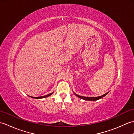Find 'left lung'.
Returning <instances> with one entry per match:
<instances>
[{
	"label": "left lung",
	"mask_w": 134,
	"mask_h": 134,
	"mask_svg": "<svg viewBox=\"0 0 134 134\" xmlns=\"http://www.w3.org/2000/svg\"><path fill=\"white\" fill-rule=\"evenodd\" d=\"M108 93H109V92H108V93H107L104 94L102 95V96H98V97H89L81 96H79V95H78V94H76L75 93H74V94H75L76 97H78L80 98H81V99H84V100H86V101H97V100H98V99H99L102 98V97H105V96H106Z\"/></svg>",
	"instance_id": "8db88e82"
}]
</instances>
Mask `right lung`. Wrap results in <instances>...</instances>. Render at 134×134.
<instances>
[{"mask_svg": "<svg viewBox=\"0 0 134 134\" xmlns=\"http://www.w3.org/2000/svg\"><path fill=\"white\" fill-rule=\"evenodd\" d=\"M53 93V92L51 93H49V94H47V95H45V96H40V97H32V96H30V97H32V98H33L40 99V98H44L47 97H49V96L52 95Z\"/></svg>", "mask_w": 134, "mask_h": 134, "instance_id": "1", "label": "right lung"}]
</instances>
